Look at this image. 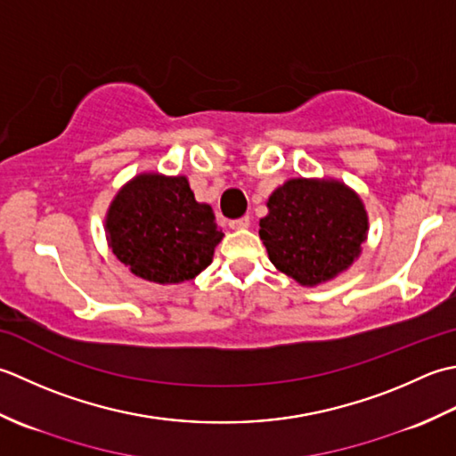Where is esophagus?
<instances>
[{
  "label": "esophagus",
  "instance_id": "1",
  "mask_svg": "<svg viewBox=\"0 0 456 456\" xmlns=\"http://www.w3.org/2000/svg\"><path fill=\"white\" fill-rule=\"evenodd\" d=\"M248 226H249V216H241V218H236L230 222V228H234V230H244Z\"/></svg>",
  "mask_w": 456,
  "mask_h": 456
}]
</instances>
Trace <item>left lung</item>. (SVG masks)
<instances>
[{"label": "left lung", "mask_w": 456, "mask_h": 456, "mask_svg": "<svg viewBox=\"0 0 456 456\" xmlns=\"http://www.w3.org/2000/svg\"><path fill=\"white\" fill-rule=\"evenodd\" d=\"M259 238L281 273L314 287L360 256L368 215L358 194L330 179H291L272 192Z\"/></svg>", "instance_id": "left-lung-1"}]
</instances>
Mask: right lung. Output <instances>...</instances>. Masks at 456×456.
<instances>
[{"instance_id": "add662e5", "label": "right lung", "mask_w": 456, "mask_h": 456, "mask_svg": "<svg viewBox=\"0 0 456 456\" xmlns=\"http://www.w3.org/2000/svg\"><path fill=\"white\" fill-rule=\"evenodd\" d=\"M106 236L129 272L165 285L189 281L208 267L224 234L208 204L194 200L187 176L143 173L111 200Z\"/></svg>"}]
</instances>
